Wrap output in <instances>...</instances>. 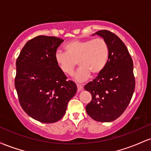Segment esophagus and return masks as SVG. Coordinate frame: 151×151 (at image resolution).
Instances as JSON below:
<instances>
[{
	"instance_id": "esophagus-1",
	"label": "esophagus",
	"mask_w": 151,
	"mask_h": 151,
	"mask_svg": "<svg viewBox=\"0 0 151 151\" xmlns=\"http://www.w3.org/2000/svg\"><path fill=\"white\" fill-rule=\"evenodd\" d=\"M77 90H78V91H82V89H83V86L81 85V84H77Z\"/></svg>"
}]
</instances>
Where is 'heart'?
I'll return each mask as SVG.
<instances>
[{"label": "heart", "mask_w": 151, "mask_h": 151, "mask_svg": "<svg viewBox=\"0 0 151 151\" xmlns=\"http://www.w3.org/2000/svg\"><path fill=\"white\" fill-rule=\"evenodd\" d=\"M65 52L58 51L55 55V62L62 72L68 75L73 73L77 65L80 66L74 79L84 81L91 73L96 75L105 69L109 59V47L103 38L74 40L65 45Z\"/></svg>", "instance_id": "1"}]
</instances>
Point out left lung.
<instances>
[{
    "label": "left lung",
    "instance_id": "1",
    "mask_svg": "<svg viewBox=\"0 0 151 151\" xmlns=\"http://www.w3.org/2000/svg\"><path fill=\"white\" fill-rule=\"evenodd\" d=\"M94 35L106 41L110 54L104 70L84 86L92 96L86 111L93 120L111 122L124 113L134 92L133 60L125 44L113 32L102 30Z\"/></svg>",
    "mask_w": 151,
    "mask_h": 151
}]
</instances>
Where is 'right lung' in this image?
Masks as SVG:
<instances>
[{
  "mask_svg": "<svg viewBox=\"0 0 151 151\" xmlns=\"http://www.w3.org/2000/svg\"><path fill=\"white\" fill-rule=\"evenodd\" d=\"M63 41L37 36L26 42L16 61L15 86L20 106L27 115L45 124L60 120L77 91L55 62L57 49Z\"/></svg>",
  "mask_w": 151,
  "mask_h": 151,
  "instance_id": "add662e5",
  "label": "right lung"
}]
</instances>
